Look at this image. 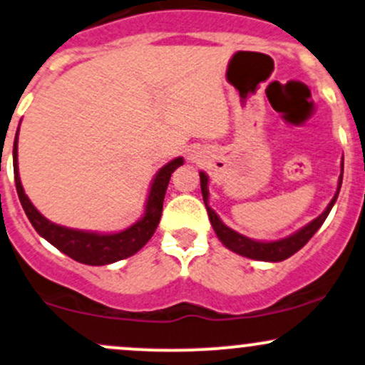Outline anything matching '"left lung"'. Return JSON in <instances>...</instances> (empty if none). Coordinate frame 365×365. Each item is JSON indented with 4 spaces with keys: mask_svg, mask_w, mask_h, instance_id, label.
<instances>
[{
    "mask_svg": "<svg viewBox=\"0 0 365 365\" xmlns=\"http://www.w3.org/2000/svg\"><path fill=\"white\" fill-rule=\"evenodd\" d=\"M199 176H201L202 199H204V204H206L207 215H210V222L211 225H213V230L216 232V235H218V239L223 242V246L228 247L230 251H234V253L246 256V258H251V259H259V262H282V259L293 256L296 251L302 250V247L310 241L312 235L319 230L320 225L326 222L327 215H329L332 206H334L336 199H338L339 189H341L343 163H341V175H339V180H338V190H336L334 197H332L329 206L326 207V211H324L320 216H317L315 220H312L308 225L299 228L298 232H294V234L287 235V237L284 239H279V241H268V242L255 241V239H250L246 237V235L237 234V232L232 230L230 227H227L225 223L220 220V216L211 210L210 204H207V199H210V190H207V175L201 171Z\"/></svg>",
    "mask_w": 365,
    "mask_h": 365,
    "instance_id": "obj_1",
    "label": "left lung"
}]
</instances>
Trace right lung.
<instances>
[{
	"label": "right lung",
	"instance_id": "obj_1",
	"mask_svg": "<svg viewBox=\"0 0 365 365\" xmlns=\"http://www.w3.org/2000/svg\"><path fill=\"white\" fill-rule=\"evenodd\" d=\"M17 143L19 130L14 142L15 187H17L20 204H22L29 222L33 223L36 232L43 239L53 244L63 255H67L69 258L79 263L95 267L109 265V263L119 262V259L128 258V256H133L149 242V239L154 235L155 228L159 225V220H161L164 194H166L171 173L183 164L182 158H176L173 161L164 164L161 170L158 171L155 178L152 180L149 197H147L145 202V213H143L137 223L128 227L126 230L115 232V234H97V232L76 230V228H67L57 225V223H51L50 220H46L45 216L36 210L33 202L26 195V192H24L22 183H20Z\"/></svg>",
	"mask_w": 365,
	"mask_h": 365
}]
</instances>
